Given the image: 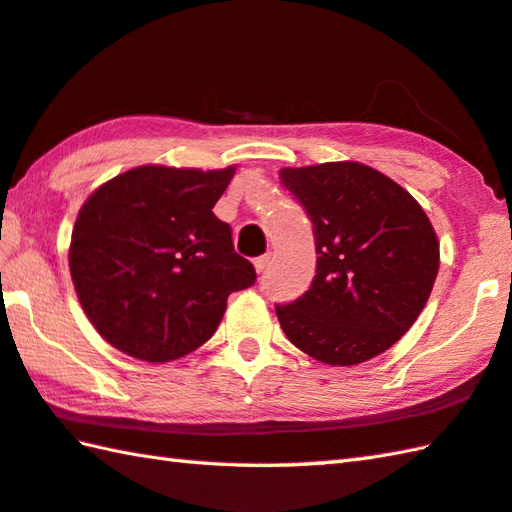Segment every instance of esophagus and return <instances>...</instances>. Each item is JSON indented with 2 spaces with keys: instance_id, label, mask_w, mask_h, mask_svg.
<instances>
[{
  "instance_id": "esophagus-1",
  "label": "esophagus",
  "mask_w": 512,
  "mask_h": 512,
  "mask_svg": "<svg viewBox=\"0 0 512 512\" xmlns=\"http://www.w3.org/2000/svg\"><path fill=\"white\" fill-rule=\"evenodd\" d=\"M268 264H270V255H262V257H257L255 262H253V266H255L257 273H264V270L268 268Z\"/></svg>"
}]
</instances>
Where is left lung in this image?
<instances>
[{
  "label": "left lung",
  "mask_w": 512,
  "mask_h": 512,
  "mask_svg": "<svg viewBox=\"0 0 512 512\" xmlns=\"http://www.w3.org/2000/svg\"><path fill=\"white\" fill-rule=\"evenodd\" d=\"M282 184L315 226L317 275L277 306L282 330L328 366L382 355L422 313L439 270V239L424 208L388 175L359 162L282 168Z\"/></svg>",
  "instance_id": "left-lung-1"
}]
</instances>
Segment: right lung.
Here are the masks:
<instances>
[{
	"label": "right lung",
	"instance_id": "1",
	"mask_svg": "<svg viewBox=\"0 0 512 512\" xmlns=\"http://www.w3.org/2000/svg\"><path fill=\"white\" fill-rule=\"evenodd\" d=\"M235 166L128 168L88 195L68 246V268L88 322L110 346L166 364L206 344L228 295L255 268L213 215Z\"/></svg>",
	"mask_w": 512,
	"mask_h": 512
}]
</instances>
